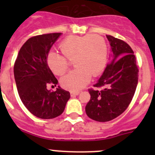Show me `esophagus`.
<instances>
[{
    "mask_svg": "<svg viewBox=\"0 0 155 155\" xmlns=\"http://www.w3.org/2000/svg\"><path fill=\"white\" fill-rule=\"evenodd\" d=\"M79 91H71V97H74L76 95H78L79 94Z\"/></svg>",
    "mask_w": 155,
    "mask_h": 155,
    "instance_id": "1",
    "label": "esophagus"
}]
</instances>
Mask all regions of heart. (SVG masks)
I'll return each instance as SVG.
<instances>
[{
  "instance_id": "b5f03b06",
  "label": "heart",
  "mask_w": 155,
  "mask_h": 155,
  "mask_svg": "<svg viewBox=\"0 0 155 155\" xmlns=\"http://www.w3.org/2000/svg\"><path fill=\"white\" fill-rule=\"evenodd\" d=\"M59 48L64 57L51 52L48 54L46 62L53 74L61 75L69 67L65 58L74 59L77 68L61 80L63 87L71 91L84 87L91 76H98L106 64L107 47L103 38L98 35L68 37L61 42Z\"/></svg>"
}]
</instances>
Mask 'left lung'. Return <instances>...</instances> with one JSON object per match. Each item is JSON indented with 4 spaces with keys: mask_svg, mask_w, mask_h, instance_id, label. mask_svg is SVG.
Segmentation results:
<instances>
[{
    "mask_svg": "<svg viewBox=\"0 0 155 155\" xmlns=\"http://www.w3.org/2000/svg\"><path fill=\"white\" fill-rule=\"evenodd\" d=\"M111 46L110 62L94 87L90 89L89 102L85 106L87 116L98 122H108L124 113L130 103L138 81L136 57L124 41L106 35Z\"/></svg>",
    "mask_w": 155,
    "mask_h": 155,
    "instance_id": "8db88e82",
    "label": "left lung"
}]
</instances>
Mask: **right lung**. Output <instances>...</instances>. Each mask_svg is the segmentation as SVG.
Returning <instances> with one entry per match:
<instances>
[{"mask_svg": "<svg viewBox=\"0 0 155 155\" xmlns=\"http://www.w3.org/2000/svg\"><path fill=\"white\" fill-rule=\"evenodd\" d=\"M61 35L44 34L28 39L19 50L14 66L19 97L27 109L38 118L47 120L59 116L71 98L69 91L60 86L55 91L46 88L48 84H58L46 59L52 46Z\"/></svg>", "mask_w": 155, "mask_h": 155, "instance_id": "add662e5", "label": "right lung"}]
</instances>
